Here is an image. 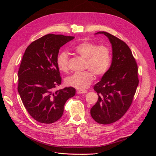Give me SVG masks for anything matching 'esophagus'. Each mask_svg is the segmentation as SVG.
<instances>
[{
	"instance_id": "34e87169",
	"label": "esophagus",
	"mask_w": 156,
	"mask_h": 156,
	"mask_svg": "<svg viewBox=\"0 0 156 156\" xmlns=\"http://www.w3.org/2000/svg\"><path fill=\"white\" fill-rule=\"evenodd\" d=\"M77 94H86L87 93V90H79L77 92Z\"/></svg>"
}]
</instances>
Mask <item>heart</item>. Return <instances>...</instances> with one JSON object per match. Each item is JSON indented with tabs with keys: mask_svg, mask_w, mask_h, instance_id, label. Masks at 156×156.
Instances as JSON below:
<instances>
[{
	"mask_svg": "<svg viewBox=\"0 0 156 156\" xmlns=\"http://www.w3.org/2000/svg\"><path fill=\"white\" fill-rule=\"evenodd\" d=\"M74 51L86 60L85 68L89 69L96 75H101L107 72L111 63L110 49L105 45H98L91 41H83L75 45ZM69 55L62 51L57 56V65L62 72L68 69ZM90 71L76 73L66 78L67 86L79 90L87 88L94 80V75Z\"/></svg>",
	"mask_w": 156,
	"mask_h": 156,
	"instance_id": "obj_1",
	"label": "heart"
}]
</instances>
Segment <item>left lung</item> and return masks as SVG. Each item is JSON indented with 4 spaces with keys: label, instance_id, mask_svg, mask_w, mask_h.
Instances as JSON below:
<instances>
[{
    "label": "left lung",
    "instance_id": "obj_1",
    "mask_svg": "<svg viewBox=\"0 0 156 156\" xmlns=\"http://www.w3.org/2000/svg\"><path fill=\"white\" fill-rule=\"evenodd\" d=\"M101 34L110 41L112 58L109 69L94 87L98 100L90 115L98 123L108 124L121 119L131 105L139 84L138 68L125 42L106 32L95 34Z\"/></svg>",
    "mask_w": 156,
    "mask_h": 156
}]
</instances>
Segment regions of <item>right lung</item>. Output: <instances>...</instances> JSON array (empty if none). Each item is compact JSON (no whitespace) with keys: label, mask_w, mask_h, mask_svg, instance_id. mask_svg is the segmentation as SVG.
<instances>
[{"label":"right lung","mask_w":156,"mask_h":156,"mask_svg":"<svg viewBox=\"0 0 156 156\" xmlns=\"http://www.w3.org/2000/svg\"><path fill=\"white\" fill-rule=\"evenodd\" d=\"M74 36L47 34L26 49L18 72V92L28 112L36 121L52 124L59 120L69 98L75 96L73 87L53 91L61 84L57 65L59 49Z\"/></svg>","instance_id":"add662e5"}]
</instances>
